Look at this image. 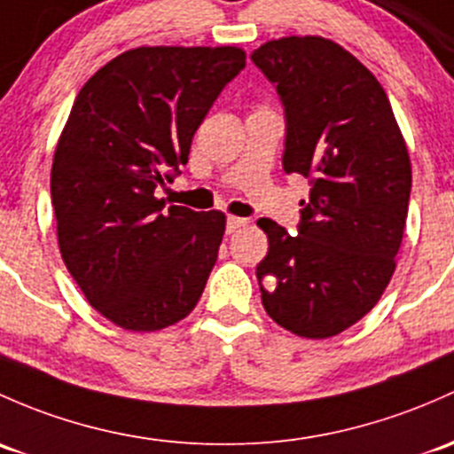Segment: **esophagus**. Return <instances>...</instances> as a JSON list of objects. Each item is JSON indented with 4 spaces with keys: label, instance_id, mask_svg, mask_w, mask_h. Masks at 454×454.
<instances>
[{
    "label": "esophagus",
    "instance_id": "esophagus-1",
    "mask_svg": "<svg viewBox=\"0 0 454 454\" xmlns=\"http://www.w3.org/2000/svg\"><path fill=\"white\" fill-rule=\"evenodd\" d=\"M246 223H247V219H241V217H228V222H226V232H228V235H232V232L241 231V228L246 226Z\"/></svg>",
    "mask_w": 454,
    "mask_h": 454
}]
</instances>
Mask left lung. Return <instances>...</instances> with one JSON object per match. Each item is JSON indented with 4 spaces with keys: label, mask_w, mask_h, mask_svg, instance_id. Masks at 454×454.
I'll return each instance as SVG.
<instances>
[{
    "label": "left lung",
    "mask_w": 454,
    "mask_h": 454,
    "mask_svg": "<svg viewBox=\"0 0 454 454\" xmlns=\"http://www.w3.org/2000/svg\"><path fill=\"white\" fill-rule=\"evenodd\" d=\"M252 60L283 99L285 171L311 178L298 235L256 222L270 241L256 265L261 300L294 335L326 340L370 313L394 276L411 193L407 143L374 74L331 38H276Z\"/></svg>",
    "instance_id": "1"
}]
</instances>
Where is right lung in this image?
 <instances>
[{
  "instance_id": "right-lung-1",
  "label": "right lung",
  "mask_w": 454,
  "mask_h": 454,
  "mask_svg": "<svg viewBox=\"0 0 454 454\" xmlns=\"http://www.w3.org/2000/svg\"><path fill=\"white\" fill-rule=\"evenodd\" d=\"M241 47H135L87 80L51 163V204L67 270L90 307L152 333L193 311L226 231L222 211L165 208L154 189L189 160Z\"/></svg>"
}]
</instances>
